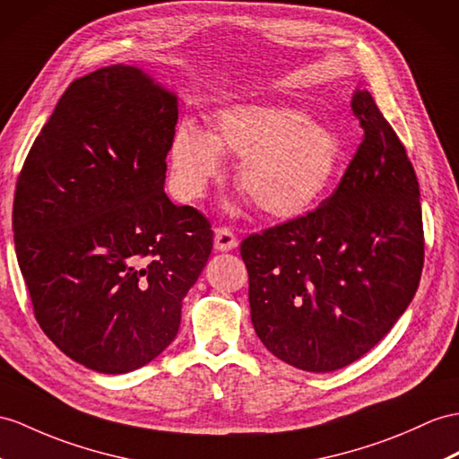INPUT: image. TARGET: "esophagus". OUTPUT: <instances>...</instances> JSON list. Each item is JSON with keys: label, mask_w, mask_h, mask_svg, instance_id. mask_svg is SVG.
<instances>
[{"label": "esophagus", "mask_w": 459, "mask_h": 459, "mask_svg": "<svg viewBox=\"0 0 459 459\" xmlns=\"http://www.w3.org/2000/svg\"><path fill=\"white\" fill-rule=\"evenodd\" d=\"M238 247V238L233 236L230 228H218L214 236V249L216 251H231Z\"/></svg>", "instance_id": "obj_1"}]
</instances>
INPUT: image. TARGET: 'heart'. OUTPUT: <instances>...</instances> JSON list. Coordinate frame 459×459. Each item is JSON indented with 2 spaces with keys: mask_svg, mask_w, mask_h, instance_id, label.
I'll return each instance as SVG.
<instances>
[{
  "mask_svg": "<svg viewBox=\"0 0 459 459\" xmlns=\"http://www.w3.org/2000/svg\"><path fill=\"white\" fill-rule=\"evenodd\" d=\"M221 153L239 155L236 181L264 214L296 218L327 193L341 158L339 136L296 107L233 105L218 110L212 134L185 122L169 148L173 186L198 200L223 171Z\"/></svg>",
  "mask_w": 459,
  "mask_h": 459,
  "instance_id": "obj_1",
  "label": "heart"
}]
</instances>
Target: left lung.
<instances>
[{
    "mask_svg": "<svg viewBox=\"0 0 459 459\" xmlns=\"http://www.w3.org/2000/svg\"><path fill=\"white\" fill-rule=\"evenodd\" d=\"M364 138L334 193L306 216L241 243L255 333L306 372L352 364L415 296L422 214L403 143L366 89L351 100Z\"/></svg>",
    "mask_w": 459,
    "mask_h": 459,
    "instance_id": "obj_1",
    "label": "left lung"
}]
</instances>
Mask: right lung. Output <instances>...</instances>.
<instances>
[{
  "label": "right lung",
  "instance_id": "1",
  "mask_svg": "<svg viewBox=\"0 0 459 459\" xmlns=\"http://www.w3.org/2000/svg\"><path fill=\"white\" fill-rule=\"evenodd\" d=\"M178 118L169 89L134 65L75 80L17 178L19 268L40 329L100 374L152 362L177 337L214 231L165 195Z\"/></svg>",
  "mask_w": 459,
  "mask_h": 459
}]
</instances>
